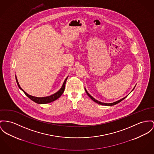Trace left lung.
<instances>
[{
	"mask_svg": "<svg viewBox=\"0 0 154 154\" xmlns=\"http://www.w3.org/2000/svg\"><path fill=\"white\" fill-rule=\"evenodd\" d=\"M136 86V85H135ZM135 86H134V88H133V89L132 90V91H133L134 89V88H135ZM85 91H86V92L87 93V94L89 96V97L93 101H94V102L97 103H98V104H101V105H103V106H114V105H115V104H117V103H119L120 102H122V100H123L124 99H125L127 97V96H125V97H123V99H121L120 100H118V101H116V102H115L111 103H103L101 102H100V101H98L97 100H96V99H95L93 97H92L89 93L88 92V91H86V88H85ZM131 91V92H132Z\"/></svg>",
	"mask_w": 154,
	"mask_h": 154,
	"instance_id": "8db88e82",
	"label": "left lung"
}]
</instances>
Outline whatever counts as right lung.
<instances>
[{
	"label": "right lung",
	"mask_w": 154,
	"mask_h": 154,
	"mask_svg": "<svg viewBox=\"0 0 154 154\" xmlns=\"http://www.w3.org/2000/svg\"><path fill=\"white\" fill-rule=\"evenodd\" d=\"M68 77L65 79L63 83L62 86L61 88L56 93H54L53 94L50 95V96H45V97H35V96H31L29 94H27V93L20 86L19 82H18V80L17 79V77H16V82L17 83V85L19 86V88L23 92L25 93V94L31 99V100H32L33 102L36 103H38V104H47V103H49L52 102L55 100H56L57 99H58L62 94V93L64 92V90H65V83L66 82V80L68 79Z\"/></svg>",
	"instance_id": "right-lung-1"
}]
</instances>
